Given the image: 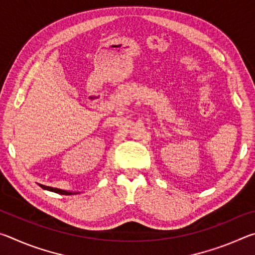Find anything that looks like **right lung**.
I'll list each match as a JSON object with an SVG mask.
<instances>
[{
    "mask_svg": "<svg viewBox=\"0 0 255 255\" xmlns=\"http://www.w3.org/2000/svg\"><path fill=\"white\" fill-rule=\"evenodd\" d=\"M39 185L42 189L49 190V191H54L56 193H59V195L67 196V195H74V193H76V192H67V191H65V190H60V189H56V188H51V187H46V185H42V184H39Z\"/></svg>",
    "mask_w": 255,
    "mask_h": 255,
    "instance_id": "obj_1",
    "label": "right lung"
}]
</instances>
